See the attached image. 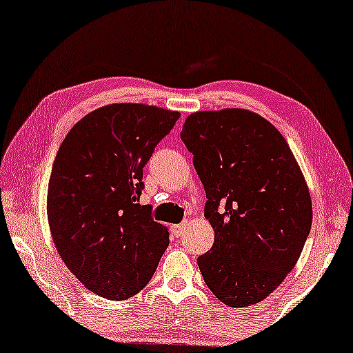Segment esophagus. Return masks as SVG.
Instances as JSON below:
<instances>
[{
	"label": "esophagus",
	"instance_id": "esophagus-1",
	"mask_svg": "<svg viewBox=\"0 0 353 353\" xmlns=\"http://www.w3.org/2000/svg\"><path fill=\"white\" fill-rule=\"evenodd\" d=\"M185 230H187V222H182V223L172 225V227H171L172 234H174L176 238H181V236L183 234V231H185Z\"/></svg>",
	"mask_w": 353,
	"mask_h": 353
}]
</instances>
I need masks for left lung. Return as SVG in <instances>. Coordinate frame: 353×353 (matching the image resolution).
Returning a JSON list of instances; mask_svg holds the SVG:
<instances>
[{
    "label": "left lung",
    "mask_w": 353,
    "mask_h": 353,
    "mask_svg": "<svg viewBox=\"0 0 353 353\" xmlns=\"http://www.w3.org/2000/svg\"><path fill=\"white\" fill-rule=\"evenodd\" d=\"M181 139L214 228L212 247L198 256L204 282L230 307L260 303L296 265L311 231L303 172L276 126L245 109L188 115Z\"/></svg>",
    "instance_id": "obj_1"
}]
</instances>
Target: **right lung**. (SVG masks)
Wrapping results in <instances>:
<instances>
[{"mask_svg":"<svg viewBox=\"0 0 353 353\" xmlns=\"http://www.w3.org/2000/svg\"><path fill=\"white\" fill-rule=\"evenodd\" d=\"M181 114L109 104L79 120L57 152L47 190L54 244L88 290L122 301L143 290L170 231L141 206L143 170Z\"/></svg>","mask_w":353,"mask_h":353,"instance_id":"add662e5","label":"right lung"}]
</instances>
